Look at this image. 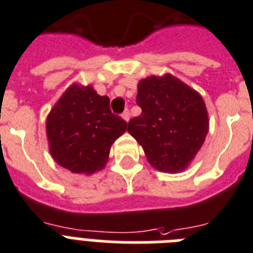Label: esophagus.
Wrapping results in <instances>:
<instances>
[{
	"label": "esophagus",
	"mask_w": 253,
	"mask_h": 253,
	"mask_svg": "<svg viewBox=\"0 0 253 253\" xmlns=\"http://www.w3.org/2000/svg\"><path fill=\"white\" fill-rule=\"evenodd\" d=\"M121 117H123V119H124L126 123H128L129 119H130V114H129V110H125L124 112H123V115H121Z\"/></svg>",
	"instance_id": "1"
}]
</instances>
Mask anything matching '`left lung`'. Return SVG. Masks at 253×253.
Listing matches in <instances>:
<instances>
[{
	"label": "left lung",
	"instance_id": "8db88e82",
	"mask_svg": "<svg viewBox=\"0 0 253 253\" xmlns=\"http://www.w3.org/2000/svg\"><path fill=\"white\" fill-rule=\"evenodd\" d=\"M141 115L128 132L142 146L147 161L162 172L184 171L203 146L209 117L203 96L171 74L138 82Z\"/></svg>",
	"mask_w": 253,
	"mask_h": 253
}]
</instances>
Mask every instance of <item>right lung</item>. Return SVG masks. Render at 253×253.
<instances>
[{"instance_id":"obj_1","label":"right lung","mask_w":253,"mask_h":253,"mask_svg":"<svg viewBox=\"0 0 253 253\" xmlns=\"http://www.w3.org/2000/svg\"><path fill=\"white\" fill-rule=\"evenodd\" d=\"M126 121L111 112L110 98L92 86L73 84L46 116L49 153L73 173H91L106 167L112 143L126 130Z\"/></svg>"}]
</instances>
